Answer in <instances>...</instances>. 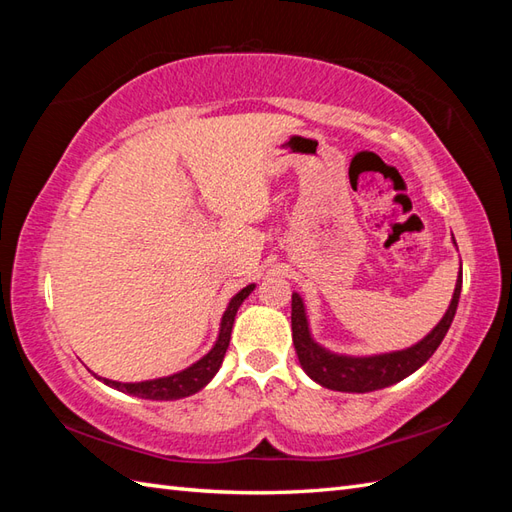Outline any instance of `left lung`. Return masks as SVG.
Here are the masks:
<instances>
[{"instance_id":"left-lung-1","label":"left lung","mask_w":512,"mask_h":512,"mask_svg":"<svg viewBox=\"0 0 512 512\" xmlns=\"http://www.w3.org/2000/svg\"><path fill=\"white\" fill-rule=\"evenodd\" d=\"M462 290V268L460 279L455 284V292L451 299V306L444 314L442 321L433 328L429 336L409 347V350L394 352V354H380L369 358H352V356H339L323 350L321 345L310 339L306 310H303V301L299 295H292V343L299 356L301 367L306 374L317 380L319 385L336 389V391H356V394H365V391L383 389L398 383V380L407 378L416 372L420 365H424L431 358V354L438 350L444 334L449 332L451 321L455 317Z\"/></svg>"}]
</instances>
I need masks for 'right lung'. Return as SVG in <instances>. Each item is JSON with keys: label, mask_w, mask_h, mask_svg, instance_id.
Returning a JSON list of instances; mask_svg holds the SVG:
<instances>
[{"label": "right lung", "mask_w": 512, "mask_h": 512, "mask_svg": "<svg viewBox=\"0 0 512 512\" xmlns=\"http://www.w3.org/2000/svg\"><path fill=\"white\" fill-rule=\"evenodd\" d=\"M253 284L246 286L244 290H239L237 295L228 303V308L222 317V328H220V339H217L213 350L200 358L198 363L184 369V372H178L167 378H156V380H145V383H116V380H107L103 378L105 385H110L118 391H125V394H132L138 398H149V400H178L184 396H191L195 391H200L209 380L217 374L220 369L224 354L228 350V343H231V332H233V321L237 308L242 306V301L253 292Z\"/></svg>", "instance_id": "right-lung-1"}]
</instances>
